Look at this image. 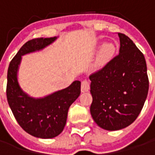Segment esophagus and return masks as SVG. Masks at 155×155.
Masks as SVG:
<instances>
[{
  "label": "esophagus",
  "mask_w": 155,
  "mask_h": 155,
  "mask_svg": "<svg viewBox=\"0 0 155 155\" xmlns=\"http://www.w3.org/2000/svg\"><path fill=\"white\" fill-rule=\"evenodd\" d=\"M90 90V83L87 80H84L81 82V91L86 92Z\"/></svg>",
  "instance_id": "34e87169"
}]
</instances>
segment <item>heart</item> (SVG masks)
Returning a JSON list of instances; mask_svg holds the SVG:
<instances>
[{
    "label": "heart",
    "mask_w": 155,
    "mask_h": 155,
    "mask_svg": "<svg viewBox=\"0 0 155 155\" xmlns=\"http://www.w3.org/2000/svg\"><path fill=\"white\" fill-rule=\"evenodd\" d=\"M114 51H115V47L114 45L111 43L104 44L99 51L95 65L97 67H100V66H103L104 64H106L112 58Z\"/></svg>",
    "instance_id": "1"
}]
</instances>
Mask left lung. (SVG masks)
<instances>
[{"label": "left lung", "instance_id": "obj_1", "mask_svg": "<svg viewBox=\"0 0 155 155\" xmlns=\"http://www.w3.org/2000/svg\"><path fill=\"white\" fill-rule=\"evenodd\" d=\"M120 53L90 75L91 116L106 130L129 126L139 116L149 91L146 61L127 35L118 33Z\"/></svg>", "mask_w": 155, "mask_h": 155}]
</instances>
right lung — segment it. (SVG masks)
Listing matches in <instances>:
<instances>
[{"instance_id":"right-lung-1","label":"right lung","mask_w":155,"mask_h":155,"mask_svg":"<svg viewBox=\"0 0 155 155\" xmlns=\"http://www.w3.org/2000/svg\"><path fill=\"white\" fill-rule=\"evenodd\" d=\"M56 38H36L27 41L12 59L7 71L6 97L15 120L25 132L41 139L54 138L63 131L69 108L81 94V81H75L65 89L35 99L22 91L17 72L22 55L41 51Z\"/></svg>"}]
</instances>
